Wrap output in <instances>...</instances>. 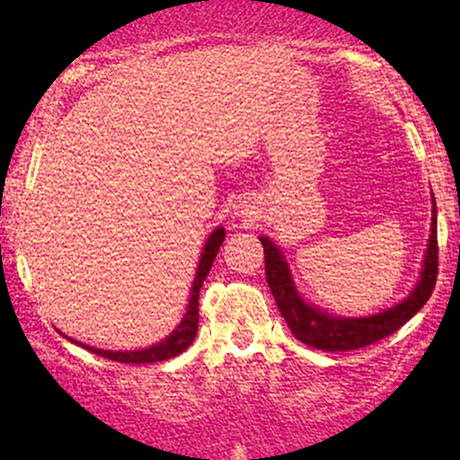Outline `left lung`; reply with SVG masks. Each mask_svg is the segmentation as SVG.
<instances>
[{"instance_id": "8db88e82", "label": "left lung", "mask_w": 460, "mask_h": 460, "mask_svg": "<svg viewBox=\"0 0 460 460\" xmlns=\"http://www.w3.org/2000/svg\"><path fill=\"white\" fill-rule=\"evenodd\" d=\"M432 203H435V199H432ZM260 240L263 246V255H266V279L268 285H270L272 296L277 300L279 311H281L294 337L303 341V344L318 348V350H357V348L369 346L374 341L383 340V337L392 335V332L398 331L400 326L406 324L417 311L424 307L437 283L439 251H437L435 205H432L429 248H426L421 277L413 288V292L402 303L394 305L392 309H385L376 315H367V318H340V315H331L320 307L305 303L303 296L298 294L296 285L292 281V272H289L288 263L283 260V252L268 237H260Z\"/></svg>"}]
</instances>
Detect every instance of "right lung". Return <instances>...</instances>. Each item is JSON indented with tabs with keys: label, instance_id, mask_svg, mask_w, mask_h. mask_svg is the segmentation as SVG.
Masks as SVG:
<instances>
[{
	"label": "right lung",
	"instance_id": "obj_1",
	"mask_svg": "<svg viewBox=\"0 0 460 460\" xmlns=\"http://www.w3.org/2000/svg\"><path fill=\"white\" fill-rule=\"evenodd\" d=\"M223 240H225V229H223V226H218V229L212 231L208 244H205V248H203V255H200L197 277H194L192 292H190L186 315H183L181 324H179L177 329L166 337V340L160 341V344H155V346L142 348V350H129V352L128 350H125V352L102 350V348H93V346H84V348L94 352V355L112 358V361H119V363H157V361H166V358L181 355V352L186 350L190 344H192L194 337H197V331H199V292H200V288H203V281L208 279L209 270H212V263L216 260V255H218Z\"/></svg>",
	"mask_w": 460,
	"mask_h": 460
}]
</instances>
